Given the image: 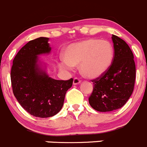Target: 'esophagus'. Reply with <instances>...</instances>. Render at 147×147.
<instances>
[{
	"label": "esophagus",
	"mask_w": 147,
	"mask_h": 147,
	"mask_svg": "<svg viewBox=\"0 0 147 147\" xmlns=\"http://www.w3.org/2000/svg\"><path fill=\"white\" fill-rule=\"evenodd\" d=\"M81 82L80 80H79L78 78H75L73 80V84H75V85H76V84H79Z\"/></svg>",
	"instance_id": "34e87169"
}]
</instances>
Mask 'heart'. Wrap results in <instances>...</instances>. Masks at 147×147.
I'll use <instances>...</instances> for the list:
<instances>
[{
  "mask_svg": "<svg viewBox=\"0 0 147 147\" xmlns=\"http://www.w3.org/2000/svg\"><path fill=\"white\" fill-rule=\"evenodd\" d=\"M114 59V49L109 42L86 39L66 47L64 57L58 62L60 67L72 69L79 65L80 72L89 79H95L109 69Z\"/></svg>",
  "mask_w": 147,
  "mask_h": 147,
  "instance_id": "b5f03b06",
  "label": "heart"
}]
</instances>
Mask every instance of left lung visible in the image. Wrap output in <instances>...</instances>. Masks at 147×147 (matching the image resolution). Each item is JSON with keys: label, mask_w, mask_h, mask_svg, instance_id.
<instances>
[{"label": "left lung", "mask_w": 147, "mask_h": 147, "mask_svg": "<svg viewBox=\"0 0 147 147\" xmlns=\"http://www.w3.org/2000/svg\"><path fill=\"white\" fill-rule=\"evenodd\" d=\"M115 57L112 64L100 78L92 80L94 88L89 103L98 112L122 107L134 90L136 67L134 55L124 40L112 35Z\"/></svg>", "instance_id": "8db88e82"}]
</instances>
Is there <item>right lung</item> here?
<instances>
[{"instance_id":"obj_1","label":"right lung","mask_w":147,"mask_h":147,"mask_svg":"<svg viewBox=\"0 0 147 147\" xmlns=\"http://www.w3.org/2000/svg\"><path fill=\"white\" fill-rule=\"evenodd\" d=\"M49 38L40 37L29 41L15 57L10 72L12 87L18 102L31 115L53 117L61 110L67 91L73 80H57L50 78L46 64L39 56L48 55Z\"/></svg>"}]
</instances>
